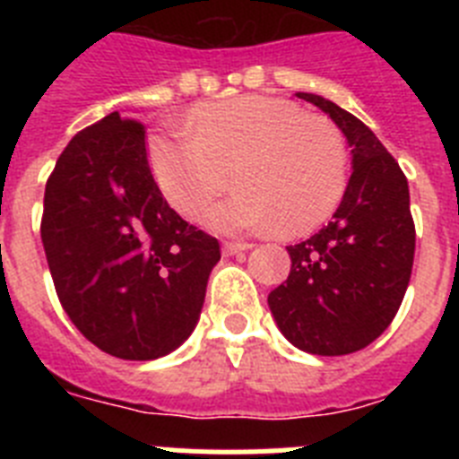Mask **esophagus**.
<instances>
[{"label": "esophagus", "mask_w": 459, "mask_h": 459, "mask_svg": "<svg viewBox=\"0 0 459 459\" xmlns=\"http://www.w3.org/2000/svg\"><path fill=\"white\" fill-rule=\"evenodd\" d=\"M250 248H253V243H234V241L222 243V253H225L227 257H232V255H238L243 253V250H250Z\"/></svg>", "instance_id": "1"}]
</instances>
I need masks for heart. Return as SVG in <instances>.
I'll list each match as a JSON object with an SVG mask.
<instances>
[{"instance_id":"heart-1","label":"heart","mask_w":459,"mask_h":459,"mask_svg":"<svg viewBox=\"0 0 459 459\" xmlns=\"http://www.w3.org/2000/svg\"><path fill=\"white\" fill-rule=\"evenodd\" d=\"M149 160L165 200L184 216L222 193L232 169L238 188L204 213L218 232L278 225L307 232L333 213L347 188L340 133L271 96H237L202 105L190 124L168 121L149 137Z\"/></svg>"}]
</instances>
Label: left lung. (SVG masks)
I'll use <instances>...</instances> for the list:
<instances>
[{"mask_svg":"<svg viewBox=\"0 0 459 459\" xmlns=\"http://www.w3.org/2000/svg\"><path fill=\"white\" fill-rule=\"evenodd\" d=\"M331 117L351 149V177L333 221L287 246L291 269L269 294L280 333L317 356L375 342L395 317L413 266L409 184L375 133L317 93H296Z\"/></svg>","mask_w":459,"mask_h":459,"instance_id":"left-lung-1","label":"left lung"}]
</instances>
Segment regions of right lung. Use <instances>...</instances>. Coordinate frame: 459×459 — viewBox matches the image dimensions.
Masks as SVG:
<instances>
[{"label": "right lung", "instance_id": "obj_1", "mask_svg": "<svg viewBox=\"0 0 459 459\" xmlns=\"http://www.w3.org/2000/svg\"><path fill=\"white\" fill-rule=\"evenodd\" d=\"M40 238L71 322L124 360L160 359L188 340L221 259L216 238L188 225L153 181L144 126L119 112L62 152Z\"/></svg>", "mask_w": 459, "mask_h": 459}]
</instances>
